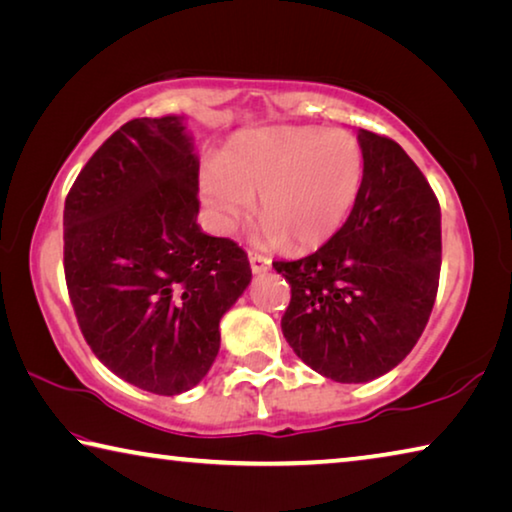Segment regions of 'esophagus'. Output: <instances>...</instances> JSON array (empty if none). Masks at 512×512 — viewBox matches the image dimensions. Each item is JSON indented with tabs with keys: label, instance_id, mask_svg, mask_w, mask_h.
Listing matches in <instances>:
<instances>
[{
	"label": "esophagus",
	"instance_id": "esophagus-1",
	"mask_svg": "<svg viewBox=\"0 0 512 512\" xmlns=\"http://www.w3.org/2000/svg\"><path fill=\"white\" fill-rule=\"evenodd\" d=\"M250 259V268H253V273H266L268 268H271V259L264 257V255H257V253H250L248 255Z\"/></svg>",
	"mask_w": 512,
	"mask_h": 512
}]
</instances>
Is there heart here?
Wrapping results in <instances>:
<instances>
[{
    "instance_id": "1",
    "label": "heart",
    "mask_w": 512,
    "mask_h": 512,
    "mask_svg": "<svg viewBox=\"0 0 512 512\" xmlns=\"http://www.w3.org/2000/svg\"><path fill=\"white\" fill-rule=\"evenodd\" d=\"M366 158L348 131L271 126L230 137L201 171V196L216 232L232 235L259 210V244L314 250L327 244L359 201Z\"/></svg>"
}]
</instances>
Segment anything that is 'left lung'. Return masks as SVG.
I'll list each match as a JSON object with an SVG mask.
<instances>
[{"instance_id": "obj_1", "label": "left lung", "mask_w": 512, "mask_h": 512, "mask_svg": "<svg viewBox=\"0 0 512 512\" xmlns=\"http://www.w3.org/2000/svg\"><path fill=\"white\" fill-rule=\"evenodd\" d=\"M366 158L343 228L296 262L282 334L311 370L363 384L393 370L427 327L440 275V205L400 144L359 128Z\"/></svg>"}]
</instances>
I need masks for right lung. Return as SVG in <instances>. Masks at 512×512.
Wrapping results in <instances>:
<instances>
[{
    "label": "right lung",
    "mask_w": 512,
    "mask_h": 512,
    "mask_svg": "<svg viewBox=\"0 0 512 512\" xmlns=\"http://www.w3.org/2000/svg\"><path fill=\"white\" fill-rule=\"evenodd\" d=\"M196 216L198 155L178 115L121 126L65 198V280L85 341L155 395L207 375L221 318L253 277L244 250Z\"/></svg>",
    "instance_id": "1"
}]
</instances>
